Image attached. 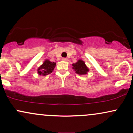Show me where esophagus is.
Listing matches in <instances>:
<instances>
[{
    "mask_svg": "<svg viewBox=\"0 0 133 133\" xmlns=\"http://www.w3.org/2000/svg\"><path fill=\"white\" fill-rule=\"evenodd\" d=\"M62 61H65L67 62L68 61V59H67V58H62Z\"/></svg>",
    "mask_w": 133,
    "mask_h": 133,
    "instance_id": "esophagus-1",
    "label": "esophagus"
}]
</instances>
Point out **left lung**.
I'll return each mask as SVG.
<instances>
[{
	"instance_id": "left-lung-1",
	"label": "left lung",
	"mask_w": 133,
	"mask_h": 133,
	"mask_svg": "<svg viewBox=\"0 0 133 133\" xmlns=\"http://www.w3.org/2000/svg\"><path fill=\"white\" fill-rule=\"evenodd\" d=\"M72 69L76 72V73L80 74V75L86 74L89 71V69L82 59H79L77 62L72 64Z\"/></svg>"
}]
</instances>
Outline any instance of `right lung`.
Masks as SVG:
<instances>
[{
	"mask_svg": "<svg viewBox=\"0 0 133 133\" xmlns=\"http://www.w3.org/2000/svg\"><path fill=\"white\" fill-rule=\"evenodd\" d=\"M56 63L54 62H51L48 59L45 60L44 63L38 68V74L41 76H46L51 74L54 71V68L56 67Z\"/></svg>",
	"mask_w": 133,
	"mask_h": 133,
	"instance_id": "add662e5",
	"label": "right lung"
}]
</instances>
